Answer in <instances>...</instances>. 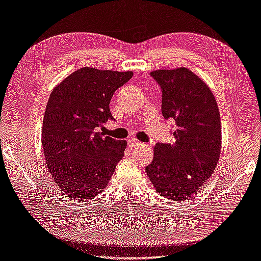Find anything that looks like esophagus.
Wrapping results in <instances>:
<instances>
[{
  "instance_id": "34e87169",
  "label": "esophagus",
  "mask_w": 261,
  "mask_h": 261,
  "mask_svg": "<svg viewBox=\"0 0 261 261\" xmlns=\"http://www.w3.org/2000/svg\"><path fill=\"white\" fill-rule=\"evenodd\" d=\"M140 147H145V144L144 143H141L140 141L139 140H137V139H130L129 140V148L131 149V150H135V149H137V148H140Z\"/></svg>"
}]
</instances>
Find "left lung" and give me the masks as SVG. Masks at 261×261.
<instances>
[{
  "instance_id": "8db88e82",
  "label": "left lung",
  "mask_w": 261,
  "mask_h": 261,
  "mask_svg": "<svg viewBox=\"0 0 261 261\" xmlns=\"http://www.w3.org/2000/svg\"><path fill=\"white\" fill-rule=\"evenodd\" d=\"M162 91V114L174 119V143H156L145 172L155 190L182 201L201 189L221 152L220 112L213 91L185 66L151 72Z\"/></svg>"
}]
</instances>
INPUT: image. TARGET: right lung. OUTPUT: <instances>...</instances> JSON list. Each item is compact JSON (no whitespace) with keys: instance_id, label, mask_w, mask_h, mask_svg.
I'll return each instance as SVG.
<instances>
[{"instance_id":"1","label":"right lung","mask_w":261,"mask_h":261,"mask_svg":"<svg viewBox=\"0 0 261 261\" xmlns=\"http://www.w3.org/2000/svg\"><path fill=\"white\" fill-rule=\"evenodd\" d=\"M133 75L83 66L52 90L42 126V147L53 182L74 200H89L105 189L122 159L125 140L102 136L95 128L113 119L114 91Z\"/></svg>"}]
</instances>
